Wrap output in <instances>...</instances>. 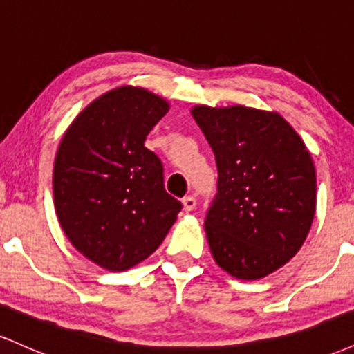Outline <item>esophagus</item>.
I'll return each instance as SVG.
<instances>
[{
	"label": "esophagus",
	"instance_id": "obj_1",
	"mask_svg": "<svg viewBox=\"0 0 354 354\" xmlns=\"http://www.w3.org/2000/svg\"><path fill=\"white\" fill-rule=\"evenodd\" d=\"M183 206H185V211H193L196 208V200L193 196L183 198Z\"/></svg>",
	"mask_w": 354,
	"mask_h": 354
}]
</instances>
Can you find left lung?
I'll use <instances>...</instances> for the list:
<instances>
[{
  "mask_svg": "<svg viewBox=\"0 0 354 354\" xmlns=\"http://www.w3.org/2000/svg\"><path fill=\"white\" fill-rule=\"evenodd\" d=\"M216 158L218 193L205 219L211 254L238 279H259L303 246L316 209V171L278 113L246 106L191 109Z\"/></svg>",
  "mask_w": 354,
  "mask_h": 354,
  "instance_id": "obj_1",
  "label": "left lung"
}]
</instances>
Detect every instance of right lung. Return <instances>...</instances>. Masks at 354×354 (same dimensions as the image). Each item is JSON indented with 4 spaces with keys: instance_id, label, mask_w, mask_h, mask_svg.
I'll use <instances>...</instances> for the list:
<instances>
[{
    "instance_id": "obj_1",
    "label": "right lung",
    "mask_w": 354,
    "mask_h": 354,
    "mask_svg": "<svg viewBox=\"0 0 354 354\" xmlns=\"http://www.w3.org/2000/svg\"><path fill=\"white\" fill-rule=\"evenodd\" d=\"M168 109L148 89H111L75 118L56 151V216L71 245L104 270H129L153 254L183 208L145 146Z\"/></svg>"
}]
</instances>
